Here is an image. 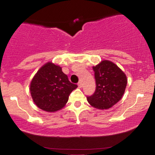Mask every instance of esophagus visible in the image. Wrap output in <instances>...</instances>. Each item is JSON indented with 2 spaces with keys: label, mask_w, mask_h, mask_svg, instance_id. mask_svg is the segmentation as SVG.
<instances>
[{
  "label": "esophagus",
  "mask_w": 155,
  "mask_h": 155,
  "mask_svg": "<svg viewBox=\"0 0 155 155\" xmlns=\"http://www.w3.org/2000/svg\"><path fill=\"white\" fill-rule=\"evenodd\" d=\"M78 86H79V88H81V87H82V83H81V81H80V82L78 83Z\"/></svg>",
  "instance_id": "1"
}]
</instances>
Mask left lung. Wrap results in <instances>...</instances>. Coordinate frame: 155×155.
Returning <instances> with one entry per match:
<instances>
[{
    "label": "left lung",
    "instance_id": "1",
    "mask_svg": "<svg viewBox=\"0 0 155 155\" xmlns=\"http://www.w3.org/2000/svg\"><path fill=\"white\" fill-rule=\"evenodd\" d=\"M95 71L96 90L87 97L92 107L108 109L121 100L127 86V76L115 63L104 60L92 67Z\"/></svg>",
    "mask_w": 155,
    "mask_h": 155
}]
</instances>
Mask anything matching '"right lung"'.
Here are the masks:
<instances>
[{"instance_id":"obj_1","label":"right lung","mask_w":155,"mask_h":155,"mask_svg":"<svg viewBox=\"0 0 155 155\" xmlns=\"http://www.w3.org/2000/svg\"><path fill=\"white\" fill-rule=\"evenodd\" d=\"M71 83L60 65L47 62L38 69L30 84V92L34 104L47 112L62 109L70 94L77 88Z\"/></svg>"}]
</instances>
